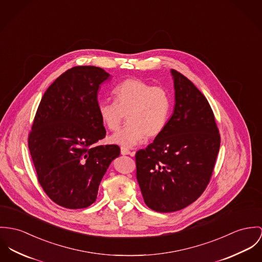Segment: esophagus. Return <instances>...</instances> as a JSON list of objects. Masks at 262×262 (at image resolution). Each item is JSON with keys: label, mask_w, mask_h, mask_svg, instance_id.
<instances>
[{"label": "esophagus", "mask_w": 262, "mask_h": 262, "mask_svg": "<svg viewBox=\"0 0 262 262\" xmlns=\"http://www.w3.org/2000/svg\"><path fill=\"white\" fill-rule=\"evenodd\" d=\"M121 154L122 155H131V156H134L135 152H131L128 148L126 147H121Z\"/></svg>", "instance_id": "obj_1"}]
</instances>
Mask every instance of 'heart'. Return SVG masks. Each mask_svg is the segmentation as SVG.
<instances>
[{"mask_svg":"<svg viewBox=\"0 0 262 262\" xmlns=\"http://www.w3.org/2000/svg\"><path fill=\"white\" fill-rule=\"evenodd\" d=\"M115 102H100L98 114L104 126L116 131L127 115L128 124L113 134L110 142L131 147L146 137L154 139L166 127L171 99L166 90L139 78L126 79L113 90Z\"/></svg>","mask_w":262,"mask_h":262,"instance_id":"1","label":"heart"}]
</instances>
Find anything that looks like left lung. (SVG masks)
<instances>
[{"instance_id":"8db88e82","label":"left lung","mask_w":262,"mask_h":262,"mask_svg":"<svg viewBox=\"0 0 262 262\" xmlns=\"http://www.w3.org/2000/svg\"><path fill=\"white\" fill-rule=\"evenodd\" d=\"M175 107L162 134L136 152V177L145 204L174 212L197 200L213 173L220 134L213 111L184 75L171 70Z\"/></svg>"}]
</instances>
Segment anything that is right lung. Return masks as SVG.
I'll use <instances>...</instances> for the list:
<instances>
[{"label": "right lung", "instance_id": "add662e5", "mask_svg": "<svg viewBox=\"0 0 262 262\" xmlns=\"http://www.w3.org/2000/svg\"><path fill=\"white\" fill-rule=\"evenodd\" d=\"M110 75L95 66H76L50 85L28 137L43 190L56 204L86 208L95 202L100 182L119 146L96 143L106 136L97 93Z\"/></svg>", "mask_w": 262, "mask_h": 262}]
</instances>
